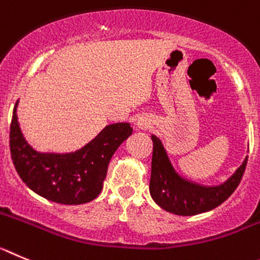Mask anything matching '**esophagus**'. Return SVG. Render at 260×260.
Segmentation results:
<instances>
[{"instance_id":"esophagus-1","label":"esophagus","mask_w":260,"mask_h":260,"mask_svg":"<svg viewBox=\"0 0 260 260\" xmlns=\"http://www.w3.org/2000/svg\"><path fill=\"white\" fill-rule=\"evenodd\" d=\"M142 125H144V124H140V127H142Z\"/></svg>"}]
</instances>
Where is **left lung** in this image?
I'll return each instance as SVG.
<instances>
[{
  "label": "left lung",
  "mask_w": 260,
  "mask_h": 260,
  "mask_svg": "<svg viewBox=\"0 0 260 260\" xmlns=\"http://www.w3.org/2000/svg\"><path fill=\"white\" fill-rule=\"evenodd\" d=\"M151 140L153 158L149 189L156 205L168 212L191 216L210 211L232 196L244 176L247 158L221 185L205 186L189 181L180 176L172 167L160 140L154 135L151 136Z\"/></svg>",
  "instance_id": "obj_1"
}]
</instances>
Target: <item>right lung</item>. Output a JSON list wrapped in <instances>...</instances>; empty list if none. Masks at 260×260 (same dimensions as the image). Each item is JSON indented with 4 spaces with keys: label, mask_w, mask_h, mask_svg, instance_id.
I'll return each mask as SVG.
<instances>
[{
    "label": "right lung",
    "mask_w": 260,
    "mask_h": 260,
    "mask_svg": "<svg viewBox=\"0 0 260 260\" xmlns=\"http://www.w3.org/2000/svg\"><path fill=\"white\" fill-rule=\"evenodd\" d=\"M16 106L18 102L10 125V153L25 185L41 197L62 205H81L97 198L106 179L110 159L132 135L129 123L107 125L75 153H39L23 137Z\"/></svg>",
    "instance_id": "1"
}]
</instances>
